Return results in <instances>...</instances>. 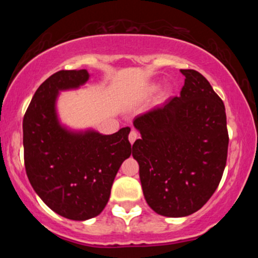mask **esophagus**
I'll list each match as a JSON object with an SVG mask.
<instances>
[{
  "label": "esophagus",
  "instance_id": "obj_1",
  "mask_svg": "<svg viewBox=\"0 0 258 258\" xmlns=\"http://www.w3.org/2000/svg\"><path fill=\"white\" fill-rule=\"evenodd\" d=\"M137 138H138V132L135 131V130H132V131L130 132V135H128V141H130V143L133 144V143H135V141H136V139H137Z\"/></svg>",
  "mask_w": 258,
  "mask_h": 258
}]
</instances>
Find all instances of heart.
I'll return each mask as SVG.
<instances>
[{"label":"heart","mask_w":258,"mask_h":258,"mask_svg":"<svg viewBox=\"0 0 258 258\" xmlns=\"http://www.w3.org/2000/svg\"><path fill=\"white\" fill-rule=\"evenodd\" d=\"M155 88H156V86H154V87H153V90H155Z\"/></svg>","instance_id":"heart-1"}]
</instances>
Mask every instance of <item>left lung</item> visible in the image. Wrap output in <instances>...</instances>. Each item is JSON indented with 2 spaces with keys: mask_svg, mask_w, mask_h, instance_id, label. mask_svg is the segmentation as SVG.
Returning a JSON list of instances; mask_svg holds the SVG:
<instances>
[{
  "mask_svg": "<svg viewBox=\"0 0 258 258\" xmlns=\"http://www.w3.org/2000/svg\"><path fill=\"white\" fill-rule=\"evenodd\" d=\"M179 97L133 120L141 137L132 155L147 204L165 217L200 210L220 184L227 162L226 109L200 73L180 70Z\"/></svg>",
  "mask_w": 258,
  "mask_h": 258,
  "instance_id": "8db88e82",
  "label": "left lung"
}]
</instances>
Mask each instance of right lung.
Returning a JSON list of instances; mask_svg holds the SVG:
<instances>
[{
    "mask_svg": "<svg viewBox=\"0 0 258 258\" xmlns=\"http://www.w3.org/2000/svg\"><path fill=\"white\" fill-rule=\"evenodd\" d=\"M90 78L86 69L53 74L35 92L23 120L30 184L49 209L73 221L90 220L104 210L115 176L133 149L130 127L102 135L61 123L59 93L84 87Z\"/></svg>",
    "mask_w": 258,
    "mask_h": 258,
    "instance_id": "add662e5",
    "label": "right lung"
}]
</instances>
